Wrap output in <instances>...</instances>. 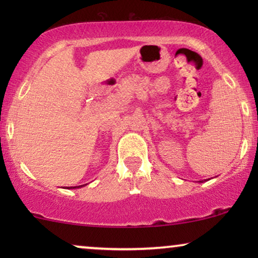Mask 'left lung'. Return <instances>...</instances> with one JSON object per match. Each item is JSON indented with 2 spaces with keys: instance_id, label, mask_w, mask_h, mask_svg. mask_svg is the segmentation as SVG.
I'll use <instances>...</instances> for the list:
<instances>
[{
  "instance_id": "1",
  "label": "left lung",
  "mask_w": 258,
  "mask_h": 258,
  "mask_svg": "<svg viewBox=\"0 0 258 258\" xmlns=\"http://www.w3.org/2000/svg\"><path fill=\"white\" fill-rule=\"evenodd\" d=\"M204 181H207V179H204ZM199 182H200V183H202L203 181H199Z\"/></svg>"
}]
</instances>
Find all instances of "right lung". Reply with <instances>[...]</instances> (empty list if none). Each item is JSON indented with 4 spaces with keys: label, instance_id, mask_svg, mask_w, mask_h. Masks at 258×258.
<instances>
[{
    "label": "right lung",
    "instance_id": "add662e5",
    "mask_svg": "<svg viewBox=\"0 0 258 258\" xmlns=\"http://www.w3.org/2000/svg\"><path fill=\"white\" fill-rule=\"evenodd\" d=\"M86 184H83V185H76V186H68V188L67 189H79V188H82V186H84Z\"/></svg>",
    "mask_w": 258,
    "mask_h": 258
}]
</instances>
